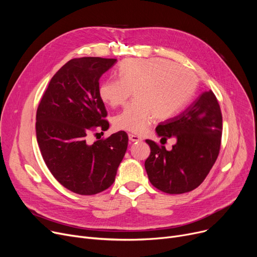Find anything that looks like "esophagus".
Returning a JSON list of instances; mask_svg holds the SVG:
<instances>
[{
	"label": "esophagus",
	"instance_id": "obj_1",
	"mask_svg": "<svg viewBox=\"0 0 257 257\" xmlns=\"http://www.w3.org/2000/svg\"><path fill=\"white\" fill-rule=\"evenodd\" d=\"M128 137H129L130 142H132V143H138V142H142L143 141V139L141 137L136 136V134H129Z\"/></svg>",
	"mask_w": 257,
	"mask_h": 257
}]
</instances>
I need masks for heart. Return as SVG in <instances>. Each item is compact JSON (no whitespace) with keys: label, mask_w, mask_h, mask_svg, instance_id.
Segmentation results:
<instances>
[{"label":"heart","mask_w":257,"mask_h":257,"mask_svg":"<svg viewBox=\"0 0 257 257\" xmlns=\"http://www.w3.org/2000/svg\"><path fill=\"white\" fill-rule=\"evenodd\" d=\"M118 79L104 80L99 96L108 106L125 104L133 91L134 102L113 118L116 129L146 132L153 119L176 112L196 88V77L184 66L160 58H132L119 65Z\"/></svg>","instance_id":"heart-1"}]
</instances>
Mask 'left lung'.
Returning <instances> with one entry per match:
<instances>
[{
	"instance_id": "left-lung-1",
	"label": "left lung",
	"mask_w": 257,
	"mask_h": 257,
	"mask_svg": "<svg viewBox=\"0 0 257 257\" xmlns=\"http://www.w3.org/2000/svg\"><path fill=\"white\" fill-rule=\"evenodd\" d=\"M156 133L165 140L175 138L177 143L168 151L165 146L146 140L151 153L145 169L152 185L167 194L195 190L204 181L220 152L222 113L214 93L202 92L181 113L160 123Z\"/></svg>"
}]
</instances>
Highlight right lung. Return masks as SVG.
Here are the masks:
<instances>
[{
  "instance_id": "right-lung-1",
  "label": "right lung",
  "mask_w": 257,
  "mask_h": 257,
  "mask_svg": "<svg viewBox=\"0 0 257 257\" xmlns=\"http://www.w3.org/2000/svg\"><path fill=\"white\" fill-rule=\"evenodd\" d=\"M115 62L101 57L66 62L51 79L37 108L36 139L45 163L61 185L79 195L107 190L127 150L125 131L87 143L90 131L109 128L99 80Z\"/></svg>"
}]
</instances>
